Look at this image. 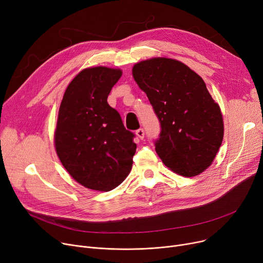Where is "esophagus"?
<instances>
[{
  "label": "esophagus",
  "instance_id": "34e87169",
  "mask_svg": "<svg viewBox=\"0 0 263 263\" xmlns=\"http://www.w3.org/2000/svg\"><path fill=\"white\" fill-rule=\"evenodd\" d=\"M136 135H137V137L139 138V139H142L144 138V130H143V128H139V129H137L136 130Z\"/></svg>",
  "mask_w": 263,
  "mask_h": 263
}]
</instances>
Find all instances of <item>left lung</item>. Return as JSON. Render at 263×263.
I'll list each match as a JSON object with an SVG mask.
<instances>
[{
    "label": "left lung",
    "instance_id": "8db88e82",
    "mask_svg": "<svg viewBox=\"0 0 263 263\" xmlns=\"http://www.w3.org/2000/svg\"><path fill=\"white\" fill-rule=\"evenodd\" d=\"M133 76L160 122L155 149L162 162L181 176L204 172L222 144L224 124L202 77L165 57L136 64Z\"/></svg>",
    "mask_w": 263,
    "mask_h": 263
}]
</instances>
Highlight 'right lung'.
Segmentation results:
<instances>
[{"label": "right lung", "mask_w": 263, "mask_h": 263, "mask_svg": "<svg viewBox=\"0 0 263 263\" xmlns=\"http://www.w3.org/2000/svg\"><path fill=\"white\" fill-rule=\"evenodd\" d=\"M121 76L120 69H85L69 84L59 107L56 153L69 174L88 189L110 191L132 170L135 135L107 103Z\"/></svg>", "instance_id": "1"}]
</instances>
